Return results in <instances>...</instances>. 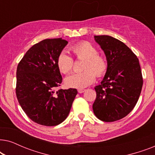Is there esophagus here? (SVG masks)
Segmentation results:
<instances>
[{"mask_svg": "<svg viewBox=\"0 0 155 155\" xmlns=\"http://www.w3.org/2000/svg\"><path fill=\"white\" fill-rule=\"evenodd\" d=\"M78 91L79 93H83L84 91H85V90H84V89H78Z\"/></svg>", "mask_w": 155, "mask_h": 155, "instance_id": "1", "label": "esophagus"}]
</instances>
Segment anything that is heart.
Instances as JSON below:
<instances>
[{
  "mask_svg": "<svg viewBox=\"0 0 155 155\" xmlns=\"http://www.w3.org/2000/svg\"><path fill=\"white\" fill-rule=\"evenodd\" d=\"M78 60H84L83 72L73 73L65 80L70 87L82 89L94 82L97 77H102L108 70V62L106 57L98 53L95 46L88 41H80L70 48ZM57 65L63 74H68L74 67V61L71 56L62 52L57 58Z\"/></svg>",
  "mask_w": 155,
  "mask_h": 155,
  "instance_id": "heart-1",
  "label": "heart"
}]
</instances>
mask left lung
Here are the masks:
<instances>
[{"instance_id":"obj_1","label":"left lung","mask_w":155,"mask_h":155,"mask_svg":"<svg viewBox=\"0 0 155 155\" xmlns=\"http://www.w3.org/2000/svg\"><path fill=\"white\" fill-rule=\"evenodd\" d=\"M94 39L104 51L108 70L101 84L94 87L93 111L99 120L114 122L126 116L136 105L143 75L138 58L124 43L107 35Z\"/></svg>"}]
</instances>
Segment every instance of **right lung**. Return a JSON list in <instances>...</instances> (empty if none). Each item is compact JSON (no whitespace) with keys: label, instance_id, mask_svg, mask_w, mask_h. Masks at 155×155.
Instances as JSON below:
<instances>
[{"label":"right lung","instance_id":"add662e5","mask_svg":"<svg viewBox=\"0 0 155 155\" xmlns=\"http://www.w3.org/2000/svg\"><path fill=\"white\" fill-rule=\"evenodd\" d=\"M67 44L61 38L42 40L27 51L17 68L19 104L31 120L42 126L62 123L78 94L73 88L55 90L62 82L57 58Z\"/></svg>","mask_w":155,"mask_h":155}]
</instances>
